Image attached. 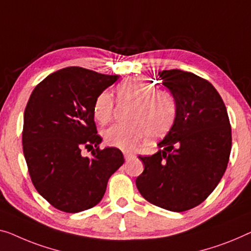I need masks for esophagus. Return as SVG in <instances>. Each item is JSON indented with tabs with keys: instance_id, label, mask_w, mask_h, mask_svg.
<instances>
[{
	"instance_id": "34e87169",
	"label": "esophagus",
	"mask_w": 251,
	"mask_h": 251,
	"mask_svg": "<svg viewBox=\"0 0 251 251\" xmlns=\"http://www.w3.org/2000/svg\"><path fill=\"white\" fill-rule=\"evenodd\" d=\"M124 156H125V160H126V161H128V160L133 159V158H135V154H134V153H132V152L125 151V152H124Z\"/></svg>"
}]
</instances>
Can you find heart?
Returning a JSON list of instances; mask_svg holds the SVG:
<instances>
[{
    "mask_svg": "<svg viewBox=\"0 0 251 251\" xmlns=\"http://www.w3.org/2000/svg\"><path fill=\"white\" fill-rule=\"evenodd\" d=\"M119 100L135 102L130 111V123L114 124L103 132V140L109 147L122 150L133 149L145 137H160L173 126L177 102L167 90L155 89L143 77H128L116 88ZM114 111V98L108 91L99 93L93 103V116L99 124L110 121Z\"/></svg>",
    "mask_w": 251,
    "mask_h": 251,
    "instance_id": "obj_1",
    "label": "heart"
}]
</instances>
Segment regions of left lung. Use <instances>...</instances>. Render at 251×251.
I'll list each match as a JSON object with an SVG mask.
<instances>
[{
  "mask_svg": "<svg viewBox=\"0 0 251 251\" xmlns=\"http://www.w3.org/2000/svg\"><path fill=\"white\" fill-rule=\"evenodd\" d=\"M177 102L173 126L159 151L138 156L144 170L136 178L141 195L153 205L184 212L208 197L226 173L231 126L221 96L208 81L181 70L159 72Z\"/></svg>",
  "mask_w": 251,
  "mask_h": 251,
  "instance_id": "8db88e82",
  "label": "left lung"
}]
</instances>
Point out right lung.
<instances>
[{"label":"right lung","instance_id":"obj_1","mask_svg":"<svg viewBox=\"0 0 251 251\" xmlns=\"http://www.w3.org/2000/svg\"><path fill=\"white\" fill-rule=\"evenodd\" d=\"M118 75L70 66L45 77L24 115L22 145L32 184L55 208L77 213L102 200L108 179L124 163L116 148L99 149L93 103ZM96 147L91 158L80 154Z\"/></svg>","mask_w":251,"mask_h":251}]
</instances>
